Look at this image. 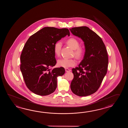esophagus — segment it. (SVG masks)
<instances>
[{
    "label": "esophagus",
    "mask_w": 128,
    "mask_h": 128,
    "mask_svg": "<svg viewBox=\"0 0 128 128\" xmlns=\"http://www.w3.org/2000/svg\"><path fill=\"white\" fill-rule=\"evenodd\" d=\"M65 70L66 72H70V71H71V70L67 68H66L65 69Z\"/></svg>",
    "instance_id": "34e87169"
}]
</instances>
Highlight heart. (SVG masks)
<instances>
[{
    "instance_id": "b5f03b06",
    "label": "heart",
    "mask_w": 128,
    "mask_h": 128,
    "mask_svg": "<svg viewBox=\"0 0 128 128\" xmlns=\"http://www.w3.org/2000/svg\"><path fill=\"white\" fill-rule=\"evenodd\" d=\"M67 45L73 49L74 54L77 59H80L82 57L84 50L82 48L80 47L79 41L76 38H71L66 41ZM62 46V42L58 41L54 45V52L55 54L58 56L60 54V51ZM58 65L60 67L67 68L73 66L76 64V61L72 58H63L58 60Z\"/></svg>"
}]
</instances>
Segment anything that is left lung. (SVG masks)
Here are the masks:
<instances>
[{
    "instance_id": "left-lung-1",
    "label": "left lung",
    "mask_w": 128,
    "mask_h": 128,
    "mask_svg": "<svg viewBox=\"0 0 128 128\" xmlns=\"http://www.w3.org/2000/svg\"><path fill=\"white\" fill-rule=\"evenodd\" d=\"M74 35L84 42L85 53L78 67L72 68L74 79L71 90L76 95L84 96L96 92L106 76L108 58L102 38L87 26L70 29Z\"/></svg>"
}]
</instances>
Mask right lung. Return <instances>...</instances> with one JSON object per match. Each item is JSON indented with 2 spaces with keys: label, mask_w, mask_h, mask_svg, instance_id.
Returning a JSON list of instances; mask_svg holds the SVG:
<instances>
[{
  "label": "right lung",
  "mask_w": 128,
  "mask_h": 128,
  "mask_svg": "<svg viewBox=\"0 0 128 128\" xmlns=\"http://www.w3.org/2000/svg\"><path fill=\"white\" fill-rule=\"evenodd\" d=\"M68 35L67 28L45 27L31 36L20 55V69L27 88L38 95L54 92L57 86V77L65 73L63 67L50 68L56 64L54 45Z\"/></svg>",
  "instance_id": "1"
}]
</instances>
